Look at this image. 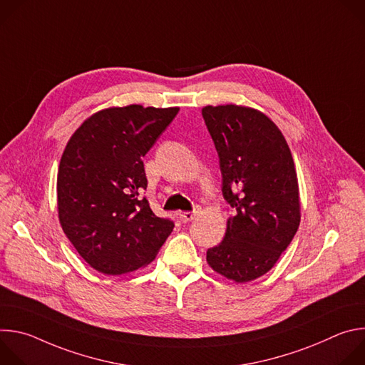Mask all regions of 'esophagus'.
Returning a JSON list of instances; mask_svg holds the SVG:
<instances>
[{
  "mask_svg": "<svg viewBox=\"0 0 365 365\" xmlns=\"http://www.w3.org/2000/svg\"><path fill=\"white\" fill-rule=\"evenodd\" d=\"M199 214H200V207L196 206L192 212H183V214H180V220H182L183 222H189V221H193Z\"/></svg>",
  "mask_w": 365,
  "mask_h": 365,
  "instance_id": "1",
  "label": "esophagus"
}]
</instances>
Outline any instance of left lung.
Segmentation results:
<instances>
[{
	"label": "left lung",
	"mask_w": 365,
	"mask_h": 365,
	"mask_svg": "<svg viewBox=\"0 0 365 365\" xmlns=\"http://www.w3.org/2000/svg\"><path fill=\"white\" fill-rule=\"evenodd\" d=\"M202 115L220 155L224 197L235 210L206 262L228 280L247 283L273 269L299 228L294 162L284 135L262 111L227 103L206 106Z\"/></svg>",
	"instance_id": "left-lung-1"
}]
</instances>
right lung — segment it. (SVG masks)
Here are the masks:
<instances>
[{
    "label": "right lung",
    "instance_id": "obj_1",
    "mask_svg": "<svg viewBox=\"0 0 365 365\" xmlns=\"http://www.w3.org/2000/svg\"><path fill=\"white\" fill-rule=\"evenodd\" d=\"M179 107L137 103L88 117L69 138L58 172V214L79 255L99 273L118 276L150 264L173 231L145 197L143 158Z\"/></svg>",
    "mask_w": 365,
    "mask_h": 365
}]
</instances>
